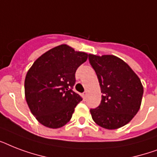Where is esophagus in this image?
<instances>
[{"label":"esophagus","instance_id":"34e87169","mask_svg":"<svg viewBox=\"0 0 157 157\" xmlns=\"http://www.w3.org/2000/svg\"><path fill=\"white\" fill-rule=\"evenodd\" d=\"M86 94H87V92H86V91H85V92H84V93L82 94V95H83L84 97H86Z\"/></svg>","mask_w":157,"mask_h":157}]
</instances>
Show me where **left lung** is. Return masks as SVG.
Here are the masks:
<instances>
[{
  "instance_id": "left-lung-1",
  "label": "left lung",
  "mask_w": 157,
  "mask_h": 157,
  "mask_svg": "<svg viewBox=\"0 0 157 157\" xmlns=\"http://www.w3.org/2000/svg\"><path fill=\"white\" fill-rule=\"evenodd\" d=\"M89 61L103 93L100 105L90 111L92 119L104 129H119L139 112L144 94L141 81L125 62L112 54H90Z\"/></svg>"
}]
</instances>
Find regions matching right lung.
<instances>
[{
	"instance_id": "1",
	"label": "right lung",
	"mask_w": 157,
	"mask_h": 157,
	"mask_svg": "<svg viewBox=\"0 0 157 157\" xmlns=\"http://www.w3.org/2000/svg\"><path fill=\"white\" fill-rule=\"evenodd\" d=\"M88 54L60 45L40 55L24 81L25 98L31 112L44 126L59 129L71 120L82 98L72 91L76 69Z\"/></svg>"
}]
</instances>
